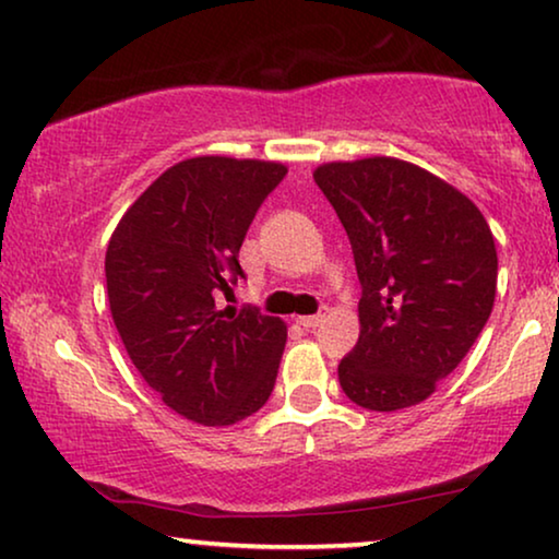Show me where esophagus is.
Returning a JSON list of instances; mask_svg holds the SVG:
<instances>
[{
	"label": "esophagus",
	"instance_id": "1",
	"mask_svg": "<svg viewBox=\"0 0 559 559\" xmlns=\"http://www.w3.org/2000/svg\"><path fill=\"white\" fill-rule=\"evenodd\" d=\"M297 323H300L306 331H310V329H316V325L323 323V316H302V318H297Z\"/></svg>",
	"mask_w": 559,
	"mask_h": 559
}]
</instances>
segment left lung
I'll use <instances>...</instances> for the list:
<instances>
[{
	"instance_id": "obj_1",
	"label": "left lung",
	"mask_w": 559,
	"mask_h": 559,
	"mask_svg": "<svg viewBox=\"0 0 559 559\" xmlns=\"http://www.w3.org/2000/svg\"><path fill=\"white\" fill-rule=\"evenodd\" d=\"M349 236L361 285L359 342L338 365L367 411H401L437 390L488 323L496 241L452 185L401 158L333 162L313 174Z\"/></svg>"
}]
</instances>
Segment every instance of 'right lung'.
I'll return each mask as SVG.
<instances>
[{"label":"right lung","instance_id":"1","mask_svg":"<svg viewBox=\"0 0 559 559\" xmlns=\"http://www.w3.org/2000/svg\"><path fill=\"white\" fill-rule=\"evenodd\" d=\"M285 174L253 158H187L128 207L107 243V297L128 357L194 424L241 421L274 390L287 325L257 306L221 308V295L243 280L246 230Z\"/></svg>","mask_w":559,"mask_h":559}]
</instances>
